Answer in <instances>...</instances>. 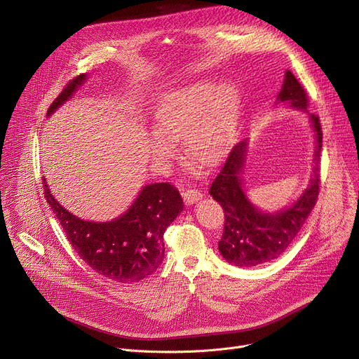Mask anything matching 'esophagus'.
Wrapping results in <instances>:
<instances>
[{
  "label": "esophagus",
  "instance_id": "1",
  "mask_svg": "<svg viewBox=\"0 0 359 359\" xmlns=\"http://www.w3.org/2000/svg\"><path fill=\"white\" fill-rule=\"evenodd\" d=\"M182 196H183V201L186 205H192V203L201 201L203 195L198 189H186V190H183Z\"/></svg>",
  "mask_w": 359,
  "mask_h": 359
}]
</instances>
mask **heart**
<instances>
[{"label": "heart", "instance_id": "heart-1", "mask_svg": "<svg viewBox=\"0 0 359 359\" xmlns=\"http://www.w3.org/2000/svg\"><path fill=\"white\" fill-rule=\"evenodd\" d=\"M238 111V95L231 85L217 86L198 82L172 92L156 112V127L150 142L154 158L173 156V142L184 137V151L205 165L225 154L232 137Z\"/></svg>", "mask_w": 359, "mask_h": 359}]
</instances>
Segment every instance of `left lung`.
Returning <instances> with one entry per match:
<instances>
[{"instance_id": "left-lung-1", "label": "left lung", "mask_w": 359, "mask_h": 359, "mask_svg": "<svg viewBox=\"0 0 359 359\" xmlns=\"http://www.w3.org/2000/svg\"><path fill=\"white\" fill-rule=\"evenodd\" d=\"M280 102H289L294 108L306 109L309 105L307 93L290 70L280 93ZM315 130L318 147L315 151L313 176L303 195L289 208L274 213L261 212L248 201L241 173L247 156V141L236 144L224 161L218 176L210 184L209 194L219 202L225 213L222 238L218 244L222 257L238 267H255L278 258L293 243L304 225L307 217L316 205L320 184V149L322 127L318 115H310Z\"/></svg>"}]
</instances>
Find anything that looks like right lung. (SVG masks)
Wrapping results in <instances>:
<instances>
[{
	"instance_id": "1",
	"label": "right lung",
	"mask_w": 359,
	"mask_h": 359,
	"mask_svg": "<svg viewBox=\"0 0 359 359\" xmlns=\"http://www.w3.org/2000/svg\"><path fill=\"white\" fill-rule=\"evenodd\" d=\"M85 79L86 75L82 74L69 81L47 115L66 102ZM43 189L47 203L78 255L90 269L118 283H137L161 266L164 232L184 206L173 184L153 183L142 187L123 217L111 222H92L66 210L50 194L44 177Z\"/></svg>"
}]
</instances>
